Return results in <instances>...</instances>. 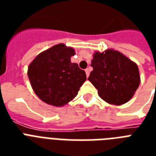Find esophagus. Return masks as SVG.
<instances>
[{
  "label": "esophagus",
  "mask_w": 156,
  "mask_h": 156,
  "mask_svg": "<svg viewBox=\"0 0 156 156\" xmlns=\"http://www.w3.org/2000/svg\"><path fill=\"white\" fill-rule=\"evenodd\" d=\"M86 74H87V77H89V74H90V69H86Z\"/></svg>",
  "instance_id": "1"
}]
</instances>
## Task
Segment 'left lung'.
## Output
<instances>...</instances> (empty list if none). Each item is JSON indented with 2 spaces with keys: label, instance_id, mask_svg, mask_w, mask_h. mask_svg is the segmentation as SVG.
Here are the masks:
<instances>
[{
  "label": "left lung",
  "instance_id": "1",
  "mask_svg": "<svg viewBox=\"0 0 156 156\" xmlns=\"http://www.w3.org/2000/svg\"><path fill=\"white\" fill-rule=\"evenodd\" d=\"M88 78L102 100L121 105L133 97L140 84L138 66L118 51L108 49L93 55Z\"/></svg>",
  "mask_w": 156,
  "mask_h": 156
}]
</instances>
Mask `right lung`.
<instances>
[{"label": "right lung", "instance_id": "obj_1", "mask_svg": "<svg viewBox=\"0 0 156 156\" xmlns=\"http://www.w3.org/2000/svg\"><path fill=\"white\" fill-rule=\"evenodd\" d=\"M74 54L73 48L59 44L39 54L30 64V85L46 104L56 107L68 104L87 80L85 71L70 61Z\"/></svg>", "mask_w": 156, "mask_h": 156}]
</instances>
